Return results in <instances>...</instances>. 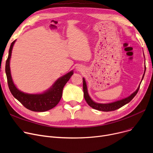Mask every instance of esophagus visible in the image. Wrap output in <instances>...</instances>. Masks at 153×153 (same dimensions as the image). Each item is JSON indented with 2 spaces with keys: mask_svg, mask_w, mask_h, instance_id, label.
I'll return each instance as SVG.
<instances>
[{
  "mask_svg": "<svg viewBox=\"0 0 153 153\" xmlns=\"http://www.w3.org/2000/svg\"><path fill=\"white\" fill-rule=\"evenodd\" d=\"M76 68H77V70H79V71H81V70L82 69L81 67H77Z\"/></svg>",
  "mask_w": 153,
  "mask_h": 153,
  "instance_id": "obj_1",
  "label": "esophagus"
}]
</instances>
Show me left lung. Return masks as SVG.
<instances>
[{
    "label": "left lung",
    "mask_w": 153,
    "mask_h": 153,
    "mask_svg": "<svg viewBox=\"0 0 153 153\" xmlns=\"http://www.w3.org/2000/svg\"><path fill=\"white\" fill-rule=\"evenodd\" d=\"M144 54V53H143ZM145 59V58H144ZM145 71H146V66H144V74L143 76L141 81H143L144 74H145ZM83 91H84V99L85 100V101L87 102V103H88L90 107H91L92 108L97 110H100V111H114L115 110H117L118 108H120V107H122L123 106H124L125 105H126V103H129L133 98L134 96L136 95V94L138 93L139 89H140V86H138V89L136 90L135 92H134L133 94H131L130 96H128V97H126L125 99L119 100L114 102H111V103H97L94 102L89 96V93H88V91H87V84H86V82L85 79L83 77ZM140 82V83H141Z\"/></svg>",
    "instance_id": "obj_1"
}]
</instances>
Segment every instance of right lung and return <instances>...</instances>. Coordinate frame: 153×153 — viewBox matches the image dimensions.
<instances>
[{
	"instance_id": "add662e5",
	"label": "right lung",
	"mask_w": 153,
	"mask_h": 153,
	"mask_svg": "<svg viewBox=\"0 0 153 153\" xmlns=\"http://www.w3.org/2000/svg\"><path fill=\"white\" fill-rule=\"evenodd\" d=\"M16 39L10 45L9 56L5 64L7 82L10 92L16 99H17L24 107L30 110L33 111H46L52 109L57 105L60 101L62 97L63 88L73 74V70L58 78L49 89L43 93L28 94L20 91L13 83L10 68L12 51Z\"/></svg>"
}]
</instances>
